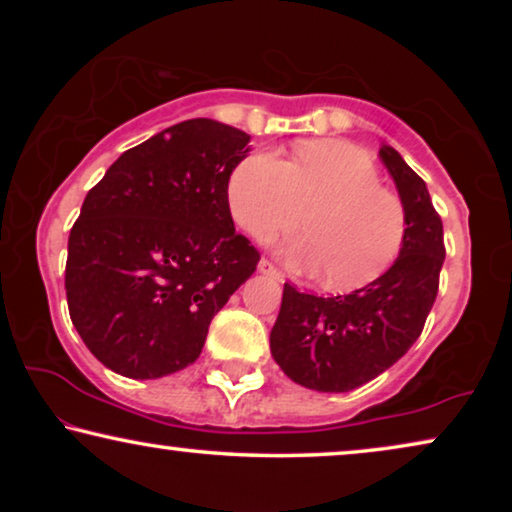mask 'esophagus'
<instances>
[{
  "mask_svg": "<svg viewBox=\"0 0 512 512\" xmlns=\"http://www.w3.org/2000/svg\"><path fill=\"white\" fill-rule=\"evenodd\" d=\"M258 272H263V275H270V277H275V279H282L284 277L282 272H279L270 261H265V258H261V261H258Z\"/></svg>",
  "mask_w": 512,
  "mask_h": 512,
  "instance_id": "1",
  "label": "esophagus"
}]
</instances>
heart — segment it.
<instances>
[{
    "label": "heart",
    "instance_id": "b5f03b06",
    "mask_svg": "<svg viewBox=\"0 0 512 512\" xmlns=\"http://www.w3.org/2000/svg\"><path fill=\"white\" fill-rule=\"evenodd\" d=\"M228 205L249 235L293 230L307 212L305 237L277 244L291 268L321 275L338 291L380 279L401 256L408 214L384 191L373 160L342 142H305L293 163L254 151L228 177Z\"/></svg>",
    "mask_w": 512,
    "mask_h": 512
}]
</instances>
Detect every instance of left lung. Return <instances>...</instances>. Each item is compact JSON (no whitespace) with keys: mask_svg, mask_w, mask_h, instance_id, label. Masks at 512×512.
<instances>
[{"mask_svg":"<svg viewBox=\"0 0 512 512\" xmlns=\"http://www.w3.org/2000/svg\"><path fill=\"white\" fill-rule=\"evenodd\" d=\"M377 153L408 214V235L396 263L347 296L319 298L284 284L270 352L284 375L305 389L345 394L384 373L419 338L436 300L443 221L401 153L387 144Z\"/></svg>","mask_w":512,"mask_h":512,"instance_id":"left-lung-1","label":"left lung"}]
</instances>
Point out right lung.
Here are the masks:
<instances>
[{"label":"right lung","instance_id":"right-lung-1","mask_svg":"<svg viewBox=\"0 0 512 512\" xmlns=\"http://www.w3.org/2000/svg\"><path fill=\"white\" fill-rule=\"evenodd\" d=\"M251 137L214 118L165 128L109 167L69 233V317L97 361L156 380L198 359L214 314L254 275L228 177Z\"/></svg>","mask_w":512,"mask_h":512}]
</instances>
